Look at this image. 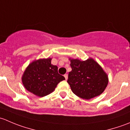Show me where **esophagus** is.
<instances>
[{
  "label": "esophagus",
  "mask_w": 130,
  "mask_h": 130,
  "mask_svg": "<svg viewBox=\"0 0 130 130\" xmlns=\"http://www.w3.org/2000/svg\"><path fill=\"white\" fill-rule=\"evenodd\" d=\"M64 77H65V80H67V78H68V75L67 74H65V75H64Z\"/></svg>",
  "instance_id": "esophagus-1"
}]
</instances>
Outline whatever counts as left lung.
Returning <instances> with one entry per match:
<instances>
[{"mask_svg": "<svg viewBox=\"0 0 130 130\" xmlns=\"http://www.w3.org/2000/svg\"><path fill=\"white\" fill-rule=\"evenodd\" d=\"M72 71L68 76L67 82L76 95L90 99L104 92L108 77L101 67L93 59L86 61L70 59Z\"/></svg>", "mask_w": 130, "mask_h": 130, "instance_id": "obj_1", "label": "left lung"}]
</instances>
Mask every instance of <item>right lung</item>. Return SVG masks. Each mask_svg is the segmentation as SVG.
Returning <instances> with one entry per match:
<instances>
[{
  "instance_id": "add662e5",
  "label": "right lung",
  "mask_w": 130,
  "mask_h": 130,
  "mask_svg": "<svg viewBox=\"0 0 130 130\" xmlns=\"http://www.w3.org/2000/svg\"><path fill=\"white\" fill-rule=\"evenodd\" d=\"M51 58L40 59L29 65L25 70L22 81L28 91L43 97L50 94L57 84L65 80L58 72V67L51 63Z\"/></svg>"
}]
</instances>
